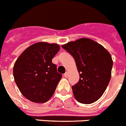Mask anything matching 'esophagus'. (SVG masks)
Segmentation results:
<instances>
[{"mask_svg":"<svg viewBox=\"0 0 126 126\" xmlns=\"http://www.w3.org/2000/svg\"><path fill=\"white\" fill-rule=\"evenodd\" d=\"M64 76H65V78H68V72H66V73H65V74H64Z\"/></svg>","mask_w":126,"mask_h":126,"instance_id":"obj_1","label":"esophagus"}]
</instances>
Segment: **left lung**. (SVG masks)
<instances>
[{"label": "left lung", "instance_id": "1", "mask_svg": "<svg viewBox=\"0 0 126 126\" xmlns=\"http://www.w3.org/2000/svg\"><path fill=\"white\" fill-rule=\"evenodd\" d=\"M61 47L73 56L79 74V81L72 86L75 98L81 104H93L101 98L111 79V54L102 45L85 37Z\"/></svg>", "mask_w": 126, "mask_h": 126}]
</instances>
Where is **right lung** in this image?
<instances>
[{
  "mask_svg": "<svg viewBox=\"0 0 126 126\" xmlns=\"http://www.w3.org/2000/svg\"><path fill=\"white\" fill-rule=\"evenodd\" d=\"M57 43L38 42L24 50L13 66L14 79L22 94L35 103H45L54 94L62 78L52 60L59 52Z\"/></svg>",
  "mask_w": 126,
  "mask_h": 126,
  "instance_id": "obj_1",
  "label": "right lung"
}]
</instances>
